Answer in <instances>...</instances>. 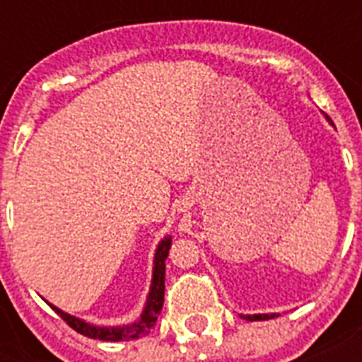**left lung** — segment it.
I'll return each instance as SVG.
<instances>
[{
    "instance_id": "1",
    "label": "left lung",
    "mask_w": 362,
    "mask_h": 362,
    "mask_svg": "<svg viewBox=\"0 0 362 362\" xmlns=\"http://www.w3.org/2000/svg\"><path fill=\"white\" fill-rule=\"evenodd\" d=\"M325 118H327V122L332 125L331 118H329V116H325ZM274 315H278V314H240V317L242 320H247V321H261V320H272Z\"/></svg>"
}]
</instances>
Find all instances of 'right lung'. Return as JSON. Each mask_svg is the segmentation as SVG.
<instances>
[{
    "label": "right lung",
    "instance_id": "right-lung-1",
    "mask_svg": "<svg viewBox=\"0 0 362 362\" xmlns=\"http://www.w3.org/2000/svg\"><path fill=\"white\" fill-rule=\"evenodd\" d=\"M173 237L167 235L159 240L156 253H153V267H152V281H150V291H148L146 303L142 308L139 320L127 325H116V327H99L93 325L90 321H84L76 315H71L58 306H54L47 300V304L67 323L73 327L76 332H81L88 338H95V340H105V342H124V340H136V338L146 337L148 332L152 331V327L158 321V315L161 314L163 308V297H165V259L169 255Z\"/></svg>",
    "mask_w": 362,
    "mask_h": 362
}]
</instances>
